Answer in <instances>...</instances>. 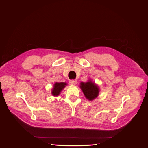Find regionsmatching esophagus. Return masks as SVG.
I'll return each instance as SVG.
<instances>
[{
    "instance_id": "34e87169",
    "label": "esophagus",
    "mask_w": 148,
    "mask_h": 148,
    "mask_svg": "<svg viewBox=\"0 0 148 148\" xmlns=\"http://www.w3.org/2000/svg\"><path fill=\"white\" fill-rule=\"evenodd\" d=\"M70 84H72V85H75L77 83V80H74V79H72V80H70V81L69 82Z\"/></svg>"
}]
</instances>
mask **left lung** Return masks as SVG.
<instances>
[{
  "label": "left lung",
  "instance_id": "1",
  "mask_svg": "<svg viewBox=\"0 0 148 148\" xmlns=\"http://www.w3.org/2000/svg\"><path fill=\"white\" fill-rule=\"evenodd\" d=\"M80 88L86 99L89 101L94 100L99 95V88L91 80H89L86 83H80Z\"/></svg>",
  "mask_w": 148,
  "mask_h": 148
}]
</instances>
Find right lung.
Returning a JSON list of instances; mask_svg holds the SVG:
<instances>
[{
    "label": "right lung",
    "mask_w": 148,
    "mask_h": 148,
    "mask_svg": "<svg viewBox=\"0 0 148 148\" xmlns=\"http://www.w3.org/2000/svg\"><path fill=\"white\" fill-rule=\"evenodd\" d=\"M66 83L61 82V83H56L53 84V88L52 89V95L53 96H58L63 89L66 86Z\"/></svg>",
    "instance_id": "add662e5"
}]
</instances>
